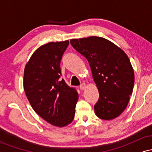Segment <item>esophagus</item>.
Segmentation results:
<instances>
[{
    "label": "esophagus",
    "instance_id": "1",
    "mask_svg": "<svg viewBox=\"0 0 152 152\" xmlns=\"http://www.w3.org/2000/svg\"><path fill=\"white\" fill-rule=\"evenodd\" d=\"M86 88V83H81V85H80V88H81V90H84Z\"/></svg>",
    "mask_w": 152,
    "mask_h": 152
}]
</instances>
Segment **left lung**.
<instances>
[{
    "mask_svg": "<svg viewBox=\"0 0 152 152\" xmlns=\"http://www.w3.org/2000/svg\"><path fill=\"white\" fill-rule=\"evenodd\" d=\"M70 43L88 61L99 93L94 111L103 120L118 117L128 105L134 83L129 58L114 43L98 36L71 39Z\"/></svg>",
    "mask_w": 152,
    "mask_h": 152,
    "instance_id": "1",
    "label": "left lung"
}]
</instances>
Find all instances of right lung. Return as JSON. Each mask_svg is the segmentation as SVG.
I'll use <instances>...</instances> for the list:
<instances>
[{"instance_id":"1","label":"right lung","mask_w":152,"mask_h":152,"mask_svg":"<svg viewBox=\"0 0 152 152\" xmlns=\"http://www.w3.org/2000/svg\"><path fill=\"white\" fill-rule=\"evenodd\" d=\"M69 41L40 46L26 64L23 88L31 106L45 121L58 127L74 120L78 99L76 90L61 79L60 63Z\"/></svg>"}]
</instances>
